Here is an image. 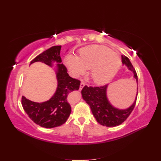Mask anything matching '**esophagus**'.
Instances as JSON below:
<instances>
[{
	"label": "esophagus",
	"mask_w": 161,
	"mask_h": 161,
	"mask_svg": "<svg viewBox=\"0 0 161 161\" xmlns=\"http://www.w3.org/2000/svg\"><path fill=\"white\" fill-rule=\"evenodd\" d=\"M85 86V83L83 82V81H81V84H80V90H81L82 88H84V86Z\"/></svg>",
	"instance_id": "obj_1"
}]
</instances>
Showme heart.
<instances>
[{"mask_svg":"<svg viewBox=\"0 0 161 161\" xmlns=\"http://www.w3.org/2000/svg\"><path fill=\"white\" fill-rule=\"evenodd\" d=\"M65 63L73 77L83 75L86 69H89V75L94 82L103 84L117 73L121 65V58L107 47L92 45L80 49L77 57L67 56Z\"/></svg>","mask_w":161,"mask_h":161,"instance_id":"1","label":"heart"}]
</instances>
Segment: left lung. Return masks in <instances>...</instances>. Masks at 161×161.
Listing matches in <instances>:
<instances>
[{"label":"left lung","mask_w":161,"mask_h":161,"mask_svg":"<svg viewBox=\"0 0 161 161\" xmlns=\"http://www.w3.org/2000/svg\"><path fill=\"white\" fill-rule=\"evenodd\" d=\"M122 62L133 72V77L138 83L137 74L129 58L122 55ZM107 87L108 84L95 87L85 86L81 90V95L90 106L92 114L98 123L106 126H116L125 121L133 110L137 100L138 91L132 105L126 109H119L114 107L108 101L107 95Z\"/></svg>","instance_id":"8db88e82"}]
</instances>
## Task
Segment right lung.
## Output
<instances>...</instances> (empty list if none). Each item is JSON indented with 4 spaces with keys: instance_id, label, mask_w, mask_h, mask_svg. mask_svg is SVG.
<instances>
[{
    "instance_id": "1",
    "label": "right lung",
    "mask_w": 161,
    "mask_h": 161,
    "mask_svg": "<svg viewBox=\"0 0 161 161\" xmlns=\"http://www.w3.org/2000/svg\"><path fill=\"white\" fill-rule=\"evenodd\" d=\"M61 46L50 47L31 61L30 64L37 61L49 66L56 62L57 88L53 96L49 100L38 103L22 96L24 111L32 120L42 127L53 128L61 126L66 122L71 113L70 105L67 97L73 91L80 88V81L73 79L67 73V68L61 64L60 51Z\"/></svg>"
}]
</instances>
